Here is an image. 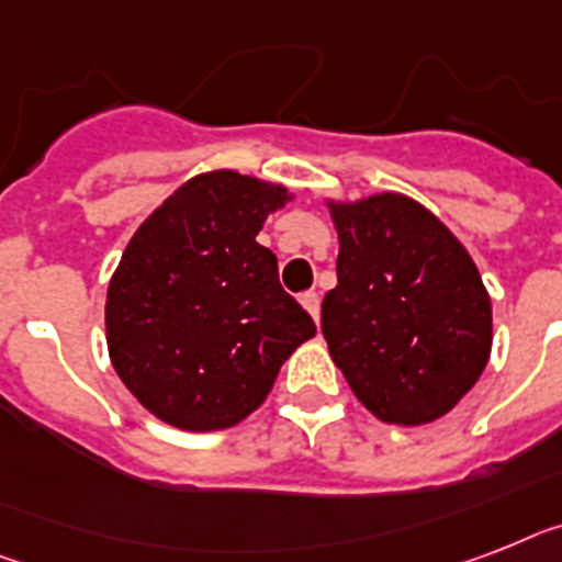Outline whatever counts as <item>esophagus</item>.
<instances>
[{"label": "esophagus", "mask_w": 562, "mask_h": 562, "mask_svg": "<svg viewBox=\"0 0 562 562\" xmlns=\"http://www.w3.org/2000/svg\"><path fill=\"white\" fill-rule=\"evenodd\" d=\"M301 304L313 315V322H318V315H322V299H318V292H304L301 295Z\"/></svg>", "instance_id": "34e87169"}]
</instances>
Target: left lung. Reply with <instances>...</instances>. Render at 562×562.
I'll return each instance as SVG.
<instances>
[{
  "mask_svg": "<svg viewBox=\"0 0 562 562\" xmlns=\"http://www.w3.org/2000/svg\"><path fill=\"white\" fill-rule=\"evenodd\" d=\"M338 284L322 333L350 391L391 425L445 416L491 353V299L451 229L405 194L330 203Z\"/></svg>",
  "mask_w": 562,
  "mask_h": 562,
  "instance_id": "obj_1",
  "label": "left lung"
}]
</instances>
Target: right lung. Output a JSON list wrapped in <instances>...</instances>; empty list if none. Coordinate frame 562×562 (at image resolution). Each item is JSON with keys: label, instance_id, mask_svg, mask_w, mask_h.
<instances>
[{"label": "right lung", "instance_id": "right-lung-1", "mask_svg": "<svg viewBox=\"0 0 562 562\" xmlns=\"http://www.w3.org/2000/svg\"><path fill=\"white\" fill-rule=\"evenodd\" d=\"M290 201L238 171L198 175L143 221L109 284L111 364L140 405L183 430L238 425L315 324L255 235Z\"/></svg>", "mask_w": 562, "mask_h": 562}]
</instances>
